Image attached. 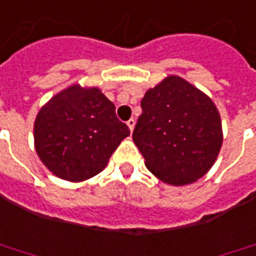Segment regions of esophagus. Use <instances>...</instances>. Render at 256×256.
Masks as SVG:
<instances>
[{
  "mask_svg": "<svg viewBox=\"0 0 256 256\" xmlns=\"http://www.w3.org/2000/svg\"><path fill=\"white\" fill-rule=\"evenodd\" d=\"M134 124H136V120L132 118V119H128V126L130 128V132H133V128H134Z\"/></svg>",
  "mask_w": 256,
  "mask_h": 256,
  "instance_id": "34e87169",
  "label": "esophagus"
}]
</instances>
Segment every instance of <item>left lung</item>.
Returning a JSON list of instances; mask_svg holds the SVG:
<instances>
[{
    "label": "left lung",
    "mask_w": 256,
    "mask_h": 256,
    "mask_svg": "<svg viewBox=\"0 0 256 256\" xmlns=\"http://www.w3.org/2000/svg\"><path fill=\"white\" fill-rule=\"evenodd\" d=\"M133 142L146 166L168 185H189L213 166L223 142L213 100L178 76L146 92Z\"/></svg>",
    "instance_id": "1"
}]
</instances>
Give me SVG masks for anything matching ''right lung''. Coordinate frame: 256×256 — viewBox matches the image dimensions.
I'll use <instances>...</instances> for the list:
<instances>
[{"label": "right lung", "mask_w": 256, "mask_h": 256, "mask_svg": "<svg viewBox=\"0 0 256 256\" xmlns=\"http://www.w3.org/2000/svg\"><path fill=\"white\" fill-rule=\"evenodd\" d=\"M130 134L99 88L71 85L48 100L34 120V148L56 176L81 182L98 175Z\"/></svg>", "instance_id": "add662e5"}]
</instances>
